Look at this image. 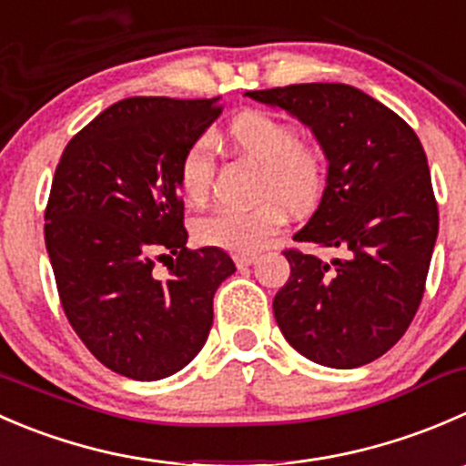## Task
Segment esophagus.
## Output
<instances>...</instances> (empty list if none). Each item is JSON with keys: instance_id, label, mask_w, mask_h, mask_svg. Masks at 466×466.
Returning <instances> with one entry per match:
<instances>
[{"instance_id": "1", "label": "esophagus", "mask_w": 466, "mask_h": 466, "mask_svg": "<svg viewBox=\"0 0 466 466\" xmlns=\"http://www.w3.org/2000/svg\"><path fill=\"white\" fill-rule=\"evenodd\" d=\"M256 262V256H235V265H238V269H244V267L253 265Z\"/></svg>"}]
</instances>
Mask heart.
<instances>
[{"label": "heart", "instance_id": "1", "mask_svg": "<svg viewBox=\"0 0 466 466\" xmlns=\"http://www.w3.org/2000/svg\"><path fill=\"white\" fill-rule=\"evenodd\" d=\"M227 142L260 165L258 199L251 210H213L195 222V235L206 247L235 256H251L280 228L285 208L306 210L319 201L329 181L324 149L303 145L301 133L288 119L251 110L228 124ZM215 160L210 147L197 140L181 154L177 183L190 204H201L213 186Z\"/></svg>", "mask_w": 466, "mask_h": 466}]
</instances>
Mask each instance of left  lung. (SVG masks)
Segmentation results:
<instances>
[{
    "label": "left lung",
    "mask_w": 466,
    "mask_h": 466,
    "mask_svg": "<svg viewBox=\"0 0 466 466\" xmlns=\"http://www.w3.org/2000/svg\"><path fill=\"white\" fill-rule=\"evenodd\" d=\"M247 96L312 128L329 181L294 239L339 248L324 262L285 248L289 279L274 297L280 333L308 360L353 370L388 353L426 289L440 213L426 151L405 119L347 83H294Z\"/></svg>",
    "instance_id": "8db88e82"
}]
</instances>
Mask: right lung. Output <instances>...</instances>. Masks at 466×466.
I'll return each mask as SVG.
<instances>
[{"instance_id": "right-lung-1", "label": "right lung", "mask_w": 466, "mask_h": 466, "mask_svg": "<svg viewBox=\"0 0 466 466\" xmlns=\"http://www.w3.org/2000/svg\"><path fill=\"white\" fill-rule=\"evenodd\" d=\"M222 113L218 99L128 96L67 142L45 208V244L67 321L133 380L177 374L206 344L233 260L186 247L177 167ZM168 262L160 281L150 271Z\"/></svg>"}]
</instances>
